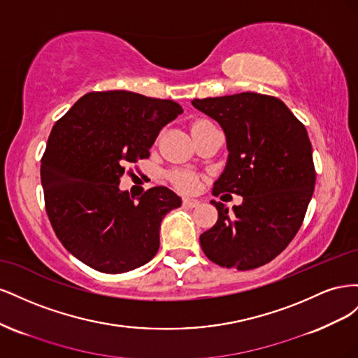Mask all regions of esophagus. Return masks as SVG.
Instances as JSON below:
<instances>
[{
  "label": "esophagus",
  "instance_id": "esophagus-1",
  "mask_svg": "<svg viewBox=\"0 0 358 358\" xmlns=\"http://www.w3.org/2000/svg\"><path fill=\"white\" fill-rule=\"evenodd\" d=\"M182 206H183V208L194 209V208H197V206H200V201L196 200V199H183Z\"/></svg>",
  "mask_w": 358,
  "mask_h": 358
}]
</instances>
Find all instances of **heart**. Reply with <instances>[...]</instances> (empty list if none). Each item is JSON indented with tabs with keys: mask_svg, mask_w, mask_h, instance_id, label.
<instances>
[{
	"mask_svg": "<svg viewBox=\"0 0 358 358\" xmlns=\"http://www.w3.org/2000/svg\"><path fill=\"white\" fill-rule=\"evenodd\" d=\"M203 122H208V121H199L194 124L192 127H196L199 124H203ZM173 185H175L178 189L180 191H185V192H191L197 188V178L192 175V173H185V171H176L173 173V175L170 176Z\"/></svg>",
	"mask_w": 358,
	"mask_h": 358,
	"instance_id": "heart-1",
	"label": "heart"
}]
</instances>
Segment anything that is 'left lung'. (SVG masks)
<instances>
[{
  "label": "left lung",
  "mask_w": 358,
  "mask_h": 358,
  "mask_svg": "<svg viewBox=\"0 0 358 358\" xmlns=\"http://www.w3.org/2000/svg\"><path fill=\"white\" fill-rule=\"evenodd\" d=\"M191 103L215 119L227 138L229 158L212 194L243 197L233 213L210 201L218 221L200 236L203 252L227 268L264 266L294 239L312 199L315 169L306 128L270 95L242 92Z\"/></svg>",
  "instance_id": "left-lung-1"
}]
</instances>
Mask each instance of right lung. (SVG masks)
<instances>
[{
    "mask_svg": "<svg viewBox=\"0 0 358 358\" xmlns=\"http://www.w3.org/2000/svg\"><path fill=\"white\" fill-rule=\"evenodd\" d=\"M182 112L173 100L90 92L53 125L40 170L46 212L61 243L86 266L125 273L158 252L161 221L180 197L154 187L136 199L119 182Z\"/></svg>",
    "mask_w": 358,
    "mask_h": 358,
    "instance_id": "1",
    "label": "right lung"
}]
</instances>
